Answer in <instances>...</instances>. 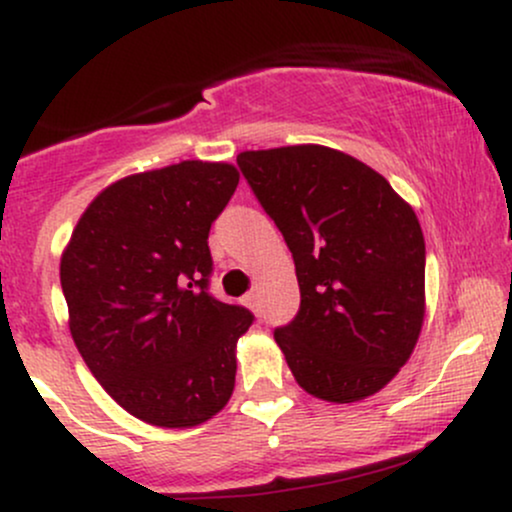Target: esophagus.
I'll list each match as a JSON object with an SVG mask.
<instances>
[{
    "mask_svg": "<svg viewBox=\"0 0 512 512\" xmlns=\"http://www.w3.org/2000/svg\"><path fill=\"white\" fill-rule=\"evenodd\" d=\"M245 305H248V308H252V310H257L260 308V296H257V291H250V293H245Z\"/></svg>",
    "mask_w": 512,
    "mask_h": 512,
    "instance_id": "esophagus-1",
    "label": "esophagus"
}]
</instances>
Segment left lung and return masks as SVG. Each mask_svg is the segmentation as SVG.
I'll return each mask as SVG.
<instances>
[{
  "mask_svg": "<svg viewBox=\"0 0 512 512\" xmlns=\"http://www.w3.org/2000/svg\"><path fill=\"white\" fill-rule=\"evenodd\" d=\"M238 168L296 264L301 308L274 330L296 383L339 404L383 390L424 325L414 209L383 175L327 146L243 151Z\"/></svg>",
  "mask_w": 512,
  "mask_h": 512,
  "instance_id": "obj_1",
  "label": "left lung"
}]
</instances>
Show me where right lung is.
Wrapping results in <instances>:
<instances>
[{
    "mask_svg": "<svg viewBox=\"0 0 512 512\" xmlns=\"http://www.w3.org/2000/svg\"><path fill=\"white\" fill-rule=\"evenodd\" d=\"M236 187L228 163L129 175L88 204L62 255L76 349L103 390L151 426L204 424L233 395L236 342L255 315L209 293L207 240Z\"/></svg>",
    "mask_w": 512,
    "mask_h": 512,
    "instance_id": "add662e5",
    "label": "right lung"
}]
</instances>
